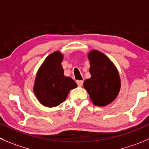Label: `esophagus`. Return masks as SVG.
Returning <instances> with one entry per match:
<instances>
[{
  "mask_svg": "<svg viewBox=\"0 0 149 149\" xmlns=\"http://www.w3.org/2000/svg\"><path fill=\"white\" fill-rule=\"evenodd\" d=\"M76 83H77V84L79 85V86H81L82 85H83L84 81L83 80H78V81H76Z\"/></svg>",
  "mask_w": 149,
  "mask_h": 149,
  "instance_id": "obj_1",
  "label": "esophagus"
}]
</instances>
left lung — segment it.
Masks as SVG:
<instances>
[{"mask_svg": "<svg viewBox=\"0 0 149 149\" xmlns=\"http://www.w3.org/2000/svg\"><path fill=\"white\" fill-rule=\"evenodd\" d=\"M90 79L84 82L91 100L97 106L111 103L119 95L121 79L115 65L105 54L97 50L88 53Z\"/></svg>", "mask_w": 149, "mask_h": 149, "instance_id": "8db88e82", "label": "left lung"}]
</instances>
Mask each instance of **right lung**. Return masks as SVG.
<instances>
[{
    "mask_svg": "<svg viewBox=\"0 0 149 149\" xmlns=\"http://www.w3.org/2000/svg\"><path fill=\"white\" fill-rule=\"evenodd\" d=\"M63 54L57 51L48 56L36 73L33 92L43 105L55 107L64 102L76 82L64 75L61 63Z\"/></svg>",
    "mask_w": 149,
    "mask_h": 149,
    "instance_id": "right-lung-1",
    "label": "right lung"
}]
</instances>
